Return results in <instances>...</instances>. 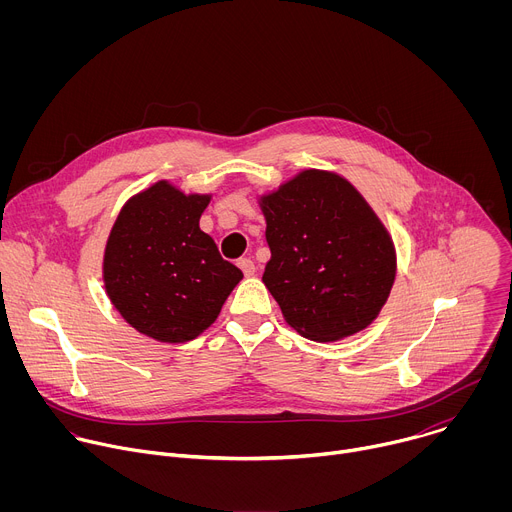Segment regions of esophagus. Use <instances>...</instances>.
I'll use <instances>...</instances> for the list:
<instances>
[{
    "instance_id": "34e87169",
    "label": "esophagus",
    "mask_w": 512,
    "mask_h": 512,
    "mask_svg": "<svg viewBox=\"0 0 512 512\" xmlns=\"http://www.w3.org/2000/svg\"><path fill=\"white\" fill-rule=\"evenodd\" d=\"M239 267H241V271H243L247 277H253V275L257 273L255 263H253L251 259H239Z\"/></svg>"
}]
</instances>
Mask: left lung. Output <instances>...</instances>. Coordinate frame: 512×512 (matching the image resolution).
Instances as JSON below:
<instances>
[{
  "instance_id": "1",
  "label": "left lung",
  "mask_w": 512,
  "mask_h": 512,
  "mask_svg": "<svg viewBox=\"0 0 512 512\" xmlns=\"http://www.w3.org/2000/svg\"><path fill=\"white\" fill-rule=\"evenodd\" d=\"M271 259L263 283L304 338L334 342L371 326L397 275L393 239L342 176L302 170L259 196Z\"/></svg>"
}]
</instances>
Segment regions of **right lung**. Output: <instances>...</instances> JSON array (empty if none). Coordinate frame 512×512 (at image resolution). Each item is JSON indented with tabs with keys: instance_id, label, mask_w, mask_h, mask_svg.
<instances>
[{
	"instance_id": "right-lung-1",
	"label": "right lung",
	"mask_w": 512,
	"mask_h": 512,
	"mask_svg": "<svg viewBox=\"0 0 512 512\" xmlns=\"http://www.w3.org/2000/svg\"><path fill=\"white\" fill-rule=\"evenodd\" d=\"M210 194H184L160 180L119 210L103 255L105 291L139 334L166 344L200 336L243 279L200 216Z\"/></svg>"
}]
</instances>
